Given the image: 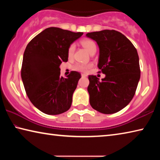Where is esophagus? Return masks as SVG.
I'll return each instance as SVG.
<instances>
[{
	"mask_svg": "<svg viewBox=\"0 0 160 160\" xmlns=\"http://www.w3.org/2000/svg\"><path fill=\"white\" fill-rule=\"evenodd\" d=\"M81 76H82V78H85L87 77V75L85 74H81Z\"/></svg>",
	"mask_w": 160,
	"mask_h": 160,
	"instance_id": "obj_1",
	"label": "esophagus"
}]
</instances>
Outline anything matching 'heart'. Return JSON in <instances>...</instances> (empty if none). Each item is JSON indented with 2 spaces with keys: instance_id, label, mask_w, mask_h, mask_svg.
<instances>
[{
  "instance_id": "b5f03b06",
  "label": "heart",
  "mask_w": 160,
  "mask_h": 160,
  "mask_svg": "<svg viewBox=\"0 0 160 160\" xmlns=\"http://www.w3.org/2000/svg\"><path fill=\"white\" fill-rule=\"evenodd\" d=\"M81 44L82 45V47L85 48V49L88 51L90 53H92L94 51H96L97 50V45L95 42L92 40L89 39H82L81 41ZM75 49V46L74 44H70V46L68 48V55L69 57H71V56L73 55L74 51ZM92 66L91 64H84V63H76L73 66V69L75 70H78V71H81V72H85L87 70Z\"/></svg>"
}]
</instances>
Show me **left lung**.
<instances>
[{
    "label": "left lung",
    "instance_id": "1",
    "mask_svg": "<svg viewBox=\"0 0 160 160\" xmlns=\"http://www.w3.org/2000/svg\"><path fill=\"white\" fill-rule=\"evenodd\" d=\"M99 48L98 68L106 75L99 81L89 75L88 91L94 109L105 114L121 111L131 101L140 78L139 57L131 42L121 32L105 30L88 33Z\"/></svg>",
    "mask_w": 160,
    "mask_h": 160
}]
</instances>
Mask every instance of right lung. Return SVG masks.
Returning a JSON list of instances; mask_svg holds the SVG:
<instances>
[{
  "label": "right lung",
  "instance_id": "add662e5",
  "mask_svg": "<svg viewBox=\"0 0 160 160\" xmlns=\"http://www.w3.org/2000/svg\"><path fill=\"white\" fill-rule=\"evenodd\" d=\"M82 34L48 28L27 46L22 65V80L32 104L46 114H60L71 106L80 74L72 71L67 78L61 77L59 66L62 62L68 61L70 44Z\"/></svg>",
  "mask_w": 160,
  "mask_h": 160
}]
</instances>
